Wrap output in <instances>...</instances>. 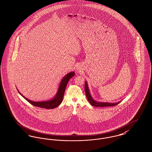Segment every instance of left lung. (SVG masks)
<instances>
[{
	"label": "left lung",
	"instance_id": "8db88e82",
	"mask_svg": "<svg viewBox=\"0 0 152 152\" xmlns=\"http://www.w3.org/2000/svg\"><path fill=\"white\" fill-rule=\"evenodd\" d=\"M85 92H86V95L87 98L88 99V100L89 103L94 107L114 106H116V104H118V103H119L121 102H118L116 103H107V102H97V101L95 100L91 95L87 81H86V82H85Z\"/></svg>",
	"mask_w": 152,
	"mask_h": 152
}]
</instances>
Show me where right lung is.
<instances>
[{"instance_id": "add662e5", "label": "right lung", "mask_w": 152, "mask_h": 152, "mask_svg": "<svg viewBox=\"0 0 152 152\" xmlns=\"http://www.w3.org/2000/svg\"><path fill=\"white\" fill-rule=\"evenodd\" d=\"M75 72H71L70 73H68L66 74L64 77H63L62 80L59 84L58 88L57 90V92L56 94V95L54 96L53 98L50 100L42 101V102H34L32 101L31 100H29L28 99L25 98L23 95H22L20 92L18 91V92L20 94V95L24 98L25 99L27 102H28L30 103L33 104V106L36 107H41L46 109H52L58 106L62 102L63 99V96L64 94V92L65 90V88L67 86V84L69 79L75 76Z\"/></svg>"}]
</instances>
